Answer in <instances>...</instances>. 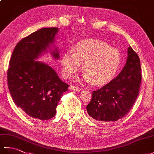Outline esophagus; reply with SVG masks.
I'll use <instances>...</instances> for the list:
<instances>
[{
    "label": "esophagus",
    "instance_id": "obj_1",
    "mask_svg": "<svg viewBox=\"0 0 154 154\" xmlns=\"http://www.w3.org/2000/svg\"><path fill=\"white\" fill-rule=\"evenodd\" d=\"M69 89L72 90V91H81V88L75 87V86H73V85H71L69 87Z\"/></svg>",
    "mask_w": 154,
    "mask_h": 154
}]
</instances>
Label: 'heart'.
I'll return each mask as SVG.
<instances>
[{
  "label": "heart",
  "mask_w": 154,
  "mask_h": 154,
  "mask_svg": "<svg viewBox=\"0 0 154 154\" xmlns=\"http://www.w3.org/2000/svg\"><path fill=\"white\" fill-rule=\"evenodd\" d=\"M121 61L120 51L106 42L98 40L79 42L73 53L67 52L61 57L62 69L67 78H71L83 64V80L97 85L108 83L116 76Z\"/></svg>",
  "instance_id": "heart-1"
}]
</instances>
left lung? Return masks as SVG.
<instances>
[{
	"label": "left lung",
	"instance_id": "8db88e82",
	"mask_svg": "<svg viewBox=\"0 0 154 154\" xmlns=\"http://www.w3.org/2000/svg\"><path fill=\"white\" fill-rule=\"evenodd\" d=\"M141 80L140 58L129 46L126 63L120 73L106 85L93 91L87 106L89 115L100 123L114 122L125 116L138 96Z\"/></svg>",
	"mask_w": 154,
	"mask_h": 154
}]
</instances>
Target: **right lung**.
<instances>
[{
  "mask_svg": "<svg viewBox=\"0 0 154 154\" xmlns=\"http://www.w3.org/2000/svg\"><path fill=\"white\" fill-rule=\"evenodd\" d=\"M58 28H45L23 38L16 45L7 72L12 99L27 116L47 120L56 113L62 93L69 85L63 82L48 64L37 61L50 53L54 60L60 51L54 44Z\"/></svg>",
  "mask_w": 154,
  "mask_h": 154,
  "instance_id": "obj_1",
  "label": "right lung"
}]
</instances>
